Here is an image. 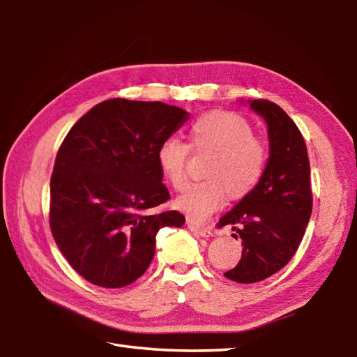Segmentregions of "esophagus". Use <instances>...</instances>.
<instances>
[{"mask_svg": "<svg viewBox=\"0 0 357 357\" xmlns=\"http://www.w3.org/2000/svg\"><path fill=\"white\" fill-rule=\"evenodd\" d=\"M187 228H189L193 234H197V236H202V238H211V236H213V229L208 228V227L197 225V223H193L192 220L187 222Z\"/></svg>", "mask_w": 357, "mask_h": 357, "instance_id": "obj_1", "label": "esophagus"}]
</instances>
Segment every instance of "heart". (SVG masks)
<instances>
[{
    "label": "heart",
    "mask_w": 357,
    "mask_h": 357,
    "mask_svg": "<svg viewBox=\"0 0 357 357\" xmlns=\"http://www.w3.org/2000/svg\"><path fill=\"white\" fill-rule=\"evenodd\" d=\"M189 146L198 153H213L204 176L176 198V208L192 222H204L227 202V193L239 200L255 189L261 179L266 146L253 137L249 121L231 112H209L198 116L189 128ZM189 146L168 138L157 149V164L167 183L181 190L187 181Z\"/></svg>",
    "instance_id": "heart-1"
}]
</instances>
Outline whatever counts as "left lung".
<instances>
[{
  "label": "left lung",
  "mask_w": 357,
  "mask_h": 357,
  "mask_svg": "<svg viewBox=\"0 0 357 357\" xmlns=\"http://www.w3.org/2000/svg\"><path fill=\"white\" fill-rule=\"evenodd\" d=\"M247 102L268 126L269 159L255 189L219 220L243 239L241 261L225 273L238 283L280 271L298 250L312 214L310 164L298 126L274 102Z\"/></svg>",
  "instance_id": "8db88e82"
}]
</instances>
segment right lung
Wrapping results in <instances>:
<instances>
[{
  "instance_id": "right-lung-1",
  "label": "right lung",
  "mask_w": 357,
  "mask_h": 357,
  "mask_svg": "<svg viewBox=\"0 0 357 357\" xmlns=\"http://www.w3.org/2000/svg\"><path fill=\"white\" fill-rule=\"evenodd\" d=\"M189 113L162 102L112 99L77 121L59 148L50 181V228L83 279L123 288L144 274L162 227H183L178 211L154 213L170 198L157 149Z\"/></svg>"
}]
</instances>
